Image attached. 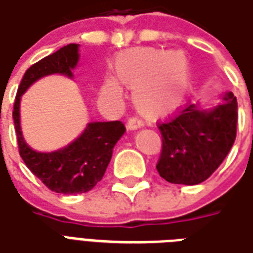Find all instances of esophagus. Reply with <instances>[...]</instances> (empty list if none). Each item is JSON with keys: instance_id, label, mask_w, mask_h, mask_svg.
Returning a JSON list of instances; mask_svg holds the SVG:
<instances>
[{"instance_id": "1", "label": "esophagus", "mask_w": 253, "mask_h": 253, "mask_svg": "<svg viewBox=\"0 0 253 253\" xmlns=\"http://www.w3.org/2000/svg\"><path fill=\"white\" fill-rule=\"evenodd\" d=\"M141 126H142V121H141V120L134 119V117H132V119H129L128 123H126V128H128L129 130H136V129L141 128Z\"/></svg>"}]
</instances>
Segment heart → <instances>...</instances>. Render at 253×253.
<instances>
[{"instance_id": "heart-1", "label": "heart", "mask_w": 253, "mask_h": 253, "mask_svg": "<svg viewBox=\"0 0 253 253\" xmlns=\"http://www.w3.org/2000/svg\"><path fill=\"white\" fill-rule=\"evenodd\" d=\"M115 78L104 80L101 96L119 102L123 88L132 89L133 104L148 119L172 115L187 100L192 84V66L183 50L165 52L157 47H133L119 53L113 61Z\"/></svg>"}]
</instances>
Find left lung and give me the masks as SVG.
I'll return each instance as SVG.
<instances>
[{
	"label": "left lung",
	"mask_w": 253,
	"mask_h": 253,
	"mask_svg": "<svg viewBox=\"0 0 253 253\" xmlns=\"http://www.w3.org/2000/svg\"><path fill=\"white\" fill-rule=\"evenodd\" d=\"M219 98L211 108L189 104L177 117L159 125L163 151L156 168L168 183L206 181L231 151L236 138L237 101L232 92Z\"/></svg>",
	"instance_id": "1"
}]
</instances>
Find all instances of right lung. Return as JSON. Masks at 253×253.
<instances>
[{
  "label": "right lung",
  "mask_w": 253,
  "mask_h": 253,
  "mask_svg": "<svg viewBox=\"0 0 253 253\" xmlns=\"http://www.w3.org/2000/svg\"><path fill=\"white\" fill-rule=\"evenodd\" d=\"M79 49V43H69L30 66L21 80L13 111L22 160L50 191L62 195L90 191L102 178L116 142L125 133L121 121H93L88 123L79 137L53 152L34 151L24 138L20 119L22 94L36 81L46 76L62 75L73 79V70L80 61Z\"/></svg>",
  "instance_id": "1"
}]
</instances>
